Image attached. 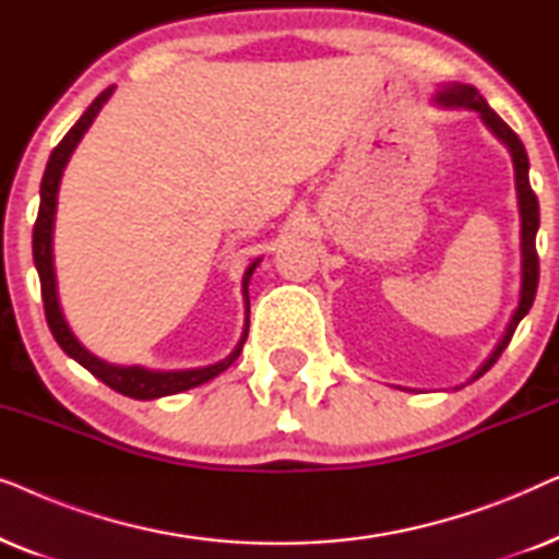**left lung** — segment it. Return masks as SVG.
<instances>
[{
    "label": "left lung",
    "mask_w": 559,
    "mask_h": 559,
    "mask_svg": "<svg viewBox=\"0 0 559 559\" xmlns=\"http://www.w3.org/2000/svg\"><path fill=\"white\" fill-rule=\"evenodd\" d=\"M435 104L448 106V109H471L478 111L484 124L491 129V132L499 136V140L507 144L511 152V163H514V180H516V201H519V218H522V289H519V305L511 316L507 331H503L501 341L496 343V348L488 354L484 364L478 366L476 373L468 379L476 381L484 377V373L491 369V366L499 361L503 348L509 346L511 335H514L516 325L522 323V318L530 312L534 295H537V282H539V259H537V228H539V203L537 195L530 186V157H526V150L522 140H519L516 132H511V127L503 121L499 114H496L491 106L486 104V98L478 94L476 86H468V83H442L438 94H435Z\"/></svg>",
    "instance_id": "1"
}]
</instances>
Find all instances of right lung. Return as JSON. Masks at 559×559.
I'll use <instances>...</instances> for the list:
<instances>
[{"instance_id": "1", "label": "right lung", "mask_w": 559, "mask_h": 559, "mask_svg": "<svg viewBox=\"0 0 559 559\" xmlns=\"http://www.w3.org/2000/svg\"><path fill=\"white\" fill-rule=\"evenodd\" d=\"M114 94V86L102 91L94 98V104L88 106L86 111L81 114V119L75 121L56 150L50 152L48 167H45L43 182H40V211H37V221L33 228V259H35V270L40 274V289H43V302H45V320H48L52 338L58 341V346L66 350L73 361H79L83 369H88L96 379H102L106 386H111L114 392L132 396V400H159V396H170V394H180L186 389L201 386L205 381H211L213 377H218L221 371H226L236 358L241 354L243 341L249 335V282L251 274L259 266L262 259H254L247 266L241 280V295H243V308H247V320H243V333L236 348L228 354L224 361L211 364V366H201V369H182V371H152L144 369V366H117L109 361H102V358L91 354L88 348L81 346V341L75 338L68 328L63 310H60L58 302V282H56V266H52V228H56V211H58V188H60V178H63V170L71 159L73 150L79 147V142L83 140V134L88 132V127L94 124V119L102 111V106L109 102Z\"/></svg>"}]
</instances>
